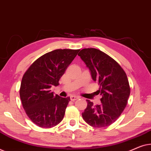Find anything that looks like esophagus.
<instances>
[{"label":"esophagus","mask_w":151,"mask_h":151,"mask_svg":"<svg viewBox=\"0 0 151 151\" xmlns=\"http://www.w3.org/2000/svg\"><path fill=\"white\" fill-rule=\"evenodd\" d=\"M78 99H79V97L78 96H70V100L71 101H76V100H77Z\"/></svg>","instance_id":"1"}]
</instances>
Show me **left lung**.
<instances>
[{
  "label": "left lung",
  "instance_id": "1",
  "mask_svg": "<svg viewBox=\"0 0 151 151\" xmlns=\"http://www.w3.org/2000/svg\"><path fill=\"white\" fill-rule=\"evenodd\" d=\"M78 55L99 84L98 92L102 96L101 105L94 106L86 100L88 106L82 117L92 127L109 126L118 118L128 102L130 87L126 73L114 59L96 48H83Z\"/></svg>",
  "mask_w": 151,
  "mask_h": 151
}]
</instances>
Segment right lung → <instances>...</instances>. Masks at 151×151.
<instances>
[{"label": "right lung", "mask_w": 151, "mask_h": 151, "mask_svg": "<svg viewBox=\"0 0 151 151\" xmlns=\"http://www.w3.org/2000/svg\"><path fill=\"white\" fill-rule=\"evenodd\" d=\"M79 50L57 49L35 60L23 75L20 96L27 115L42 128H51L64 117L70 97L54 95L50 88L59 86L64 74Z\"/></svg>", "instance_id": "1"}]
</instances>
